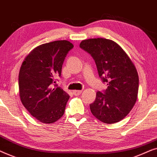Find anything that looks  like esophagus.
Instances as JSON below:
<instances>
[{
	"instance_id": "obj_1",
	"label": "esophagus",
	"mask_w": 157,
	"mask_h": 157,
	"mask_svg": "<svg viewBox=\"0 0 157 157\" xmlns=\"http://www.w3.org/2000/svg\"><path fill=\"white\" fill-rule=\"evenodd\" d=\"M81 93H82V91H79V90H77V91H74V92H73V94H74L75 96L80 95Z\"/></svg>"
}]
</instances>
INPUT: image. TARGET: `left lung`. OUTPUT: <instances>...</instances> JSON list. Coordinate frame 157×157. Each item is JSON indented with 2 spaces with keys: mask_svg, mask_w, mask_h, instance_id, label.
Returning <instances> with one entry per match:
<instances>
[{
  "mask_svg": "<svg viewBox=\"0 0 157 157\" xmlns=\"http://www.w3.org/2000/svg\"><path fill=\"white\" fill-rule=\"evenodd\" d=\"M80 48L95 61L106 90L96 92L90 109L106 124L119 122L127 116L137 99L139 76L134 63L121 47L113 40L98 38L83 40Z\"/></svg>",
  "mask_w": 157,
  "mask_h": 157,
  "instance_id": "8db88e82",
  "label": "left lung"
}]
</instances>
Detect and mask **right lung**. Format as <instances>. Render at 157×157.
Instances as JSON below:
<instances>
[{
  "mask_svg": "<svg viewBox=\"0 0 157 157\" xmlns=\"http://www.w3.org/2000/svg\"><path fill=\"white\" fill-rule=\"evenodd\" d=\"M74 45L56 40L34 48L21 65L18 76L21 102L29 112L44 124H52L63 115L69 95L56 82L68 53Z\"/></svg>",
  "mask_w": 157,
  "mask_h": 157,
  "instance_id": "add662e5",
  "label": "right lung"
}]
</instances>
